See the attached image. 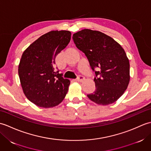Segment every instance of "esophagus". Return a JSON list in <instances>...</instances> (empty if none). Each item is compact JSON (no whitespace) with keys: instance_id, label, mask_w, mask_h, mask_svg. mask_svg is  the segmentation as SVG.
<instances>
[{"instance_id":"esophagus-1","label":"esophagus","mask_w":151,"mask_h":151,"mask_svg":"<svg viewBox=\"0 0 151 151\" xmlns=\"http://www.w3.org/2000/svg\"><path fill=\"white\" fill-rule=\"evenodd\" d=\"M85 80V77L82 75H79L77 78V81L79 82H82Z\"/></svg>"}]
</instances>
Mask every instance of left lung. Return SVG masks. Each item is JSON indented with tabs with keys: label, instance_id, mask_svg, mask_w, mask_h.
Segmentation results:
<instances>
[{
	"label": "left lung",
	"instance_id": "obj_1",
	"mask_svg": "<svg viewBox=\"0 0 151 151\" xmlns=\"http://www.w3.org/2000/svg\"><path fill=\"white\" fill-rule=\"evenodd\" d=\"M73 39L88 58L95 73V91L88 97L100 105L117 101L130 82L129 60L123 47L108 35L90 29L74 34ZM95 68L100 70L96 72Z\"/></svg>",
	"mask_w": 151,
	"mask_h": 151
}]
</instances>
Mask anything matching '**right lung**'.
Instances as JSON below:
<instances>
[{"instance_id": "1", "label": "right lung", "mask_w": 151, "mask_h": 151, "mask_svg": "<svg viewBox=\"0 0 151 151\" xmlns=\"http://www.w3.org/2000/svg\"><path fill=\"white\" fill-rule=\"evenodd\" d=\"M67 30H52L43 34L22 53L18 73L27 98L37 106L52 108L62 102L70 81L56 71L55 59L70 40Z\"/></svg>"}]
</instances>
